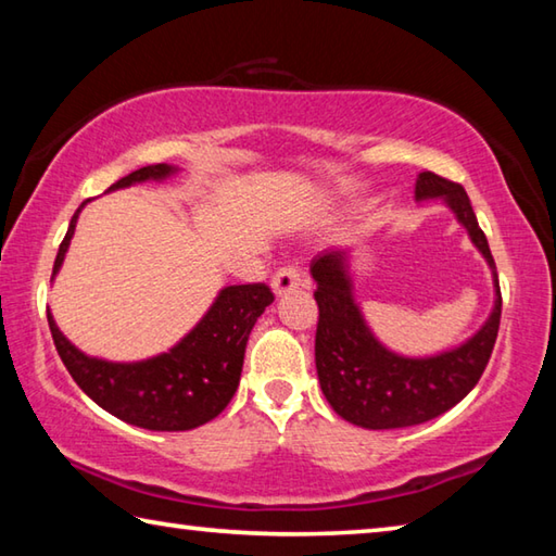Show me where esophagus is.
I'll list each match as a JSON object with an SVG mask.
<instances>
[{"label": "esophagus", "instance_id": "esophagus-1", "mask_svg": "<svg viewBox=\"0 0 556 556\" xmlns=\"http://www.w3.org/2000/svg\"><path fill=\"white\" fill-rule=\"evenodd\" d=\"M306 285H308V279L304 277V271H301L296 265H285L275 271V277H271V291H275L277 296L289 294V291H296Z\"/></svg>", "mask_w": 556, "mask_h": 556}]
</instances>
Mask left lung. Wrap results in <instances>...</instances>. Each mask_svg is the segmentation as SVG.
<instances>
[{
  "mask_svg": "<svg viewBox=\"0 0 556 556\" xmlns=\"http://www.w3.org/2000/svg\"><path fill=\"white\" fill-rule=\"evenodd\" d=\"M414 199H444L485 257L495 281V306L481 331L466 343L429 357H404L384 348L353 299L348 252H324L312 262L318 304L316 372L338 417L363 429L425 425L458 404L481 380L501 328V287L485 232L478 228L464 186L421 172Z\"/></svg>",
  "mask_w": 556,
  "mask_h": 556,
  "instance_id": "left-lung-1",
  "label": "left lung"
}]
</instances>
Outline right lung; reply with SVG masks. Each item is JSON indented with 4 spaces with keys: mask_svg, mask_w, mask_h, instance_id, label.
Here are the masks:
<instances>
[{
    "mask_svg": "<svg viewBox=\"0 0 556 556\" xmlns=\"http://www.w3.org/2000/svg\"><path fill=\"white\" fill-rule=\"evenodd\" d=\"M174 172L176 166L168 164L142 166L112 184L108 191L142 181H164ZM80 208L75 211L55 255L53 277L68 252ZM271 301L275 294L262 281L225 287L208 314L172 351L139 363H110L80 353L59 331L51 312L46 316L65 370L92 402L127 425L152 431H186L215 419L228 407L240 384L244 345L252 326Z\"/></svg>",
    "mask_w": 556,
    "mask_h": 556,
    "instance_id": "add662e5",
    "label": "right lung"
}]
</instances>
